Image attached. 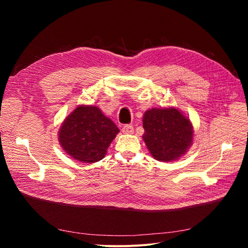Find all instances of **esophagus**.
<instances>
[{
  "instance_id": "34e87169",
  "label": "esophagus",
  "mask_w": 248,
  "mask_h": 248,
  "mask_svg": "<svg viewBox=\"0 0 248 248\" xmlns=\"http://www.w3.org/2000/svg\"><path fill=\"white\" fill-rule=\"evenodd\" d=\"M122 132L125 134H131L133 133V127L131 125H124L122 127Z\"/></svg>"
}]
</instances>
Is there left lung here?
Returning a JSON list of instances; mask_svg holds the SVG:
<instances>
[{
  "label": "left lung",
  "mask_w": 248,
  "mask_h": 248,
  "mask_svg": "<svg viewBox=\"0 0 248 248\" xmlns=\"http://www.w3.org/2000/svg\"><path fill=\"white\" fill-rule=\"evenodd\" d=\"M142 140L150 153L159 161L178 159L192 142V125L175 108L147 110L142 117Z\"/></svg>",
  "instance_id": "left-lung-1"
}]
</instances>
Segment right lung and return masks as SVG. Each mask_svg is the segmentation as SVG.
Wrapping results in <instances>:
<instances>
[{"instance_id": "1", "label": "right lung", "mask_w": 248, "mask_h": 248, "mask_svg": "<svg viewBox=\"0 0 248 248\" xmlns=\"http://www.w3.org/2000/svg\"><path fill=\"white\" fill-rule=\"evenodd\" d=\"M119 128L93 106H79L65 119L59 131L64 151L85 163L101 160Z\"/></svg>"}]
</instances>
